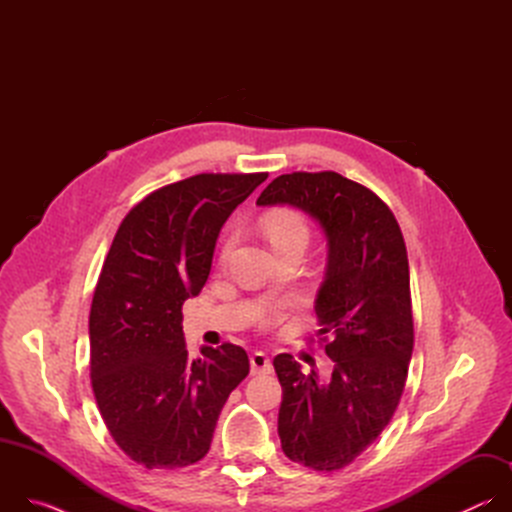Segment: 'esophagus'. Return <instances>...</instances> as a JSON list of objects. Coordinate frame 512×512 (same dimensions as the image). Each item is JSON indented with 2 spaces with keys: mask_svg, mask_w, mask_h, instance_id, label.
<instances>
[{
  "mask_svg": "<svg viewBox=\"0 0 512 512\" xmlns=\"http://www.w3.org/2000/svg\"><path fill=\"white\" fill-rule=\"evenodd\" d=\"M251 373L253 375L271 373V360L265 352H253L251 354Z\"/></svg>",
  "mask_w": 512,
  "mask_h": 512,
  "instance_id": "1",
  "label": "esophagus"
}]
</instances>
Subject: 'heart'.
<instances>
[{
    "instance_id": "b5f03b06",
    "label": "heart",
    "mask_w": 512,
    "mask_h": 512,
    "mask_svg": "<svg viewBox=\"0 0 512 512\" xmlns=\"http://www.w3.org/2000/svg\"><path fill=\"white\" fill-rule=\"evenodd\" d=\"M263 229H265V235L271 241V245H279V243H287V241H308V227L302 221V216L296 212H289V210L271 214L265 221ZM231 249H233V239L227 241L223 257H229Z\"/></svg>"
}]
</instances>
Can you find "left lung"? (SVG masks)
<instances>
[{
    "mask_svg": "<svg viewBox=\"0 0 512 512\" xmlns=\"http://www.w3.org/2000/svg\"><path fill=\"white\" fill-rule=\"evenodd\" d=\"M257 204L302 208L328 239L314 310L332 377L304 375L291 354H277L273 367L283 391L281 450L298 464L334 472L377 440L405 389L413 352L405 241L391 208L336 172L277 176Z\"/></svg>",
    "mask_w": 512,
    "mask_h": 512,
    "instance_id": "8db88e82",
    "label": "left lung"
}]
</instances>
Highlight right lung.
<instances>
[{"label":"right lung","mask_w":512,"mask_h":512,"mask_svg":"<svg viewBox=\"0 0 512 512\" xmlns=\"http://www.w3.org/2000/svg\"><path fill=\"white\" fill-rule=\"evenodd\" d=\"M257 174H196L154 190L121 221L89 316L91 385L115 444L145 468L206 456L231 391L249 375L231 342L190 358L182 306L204 287L231 212Z\"/></svg>","instance_id":"obj_1"}]
</instances>
